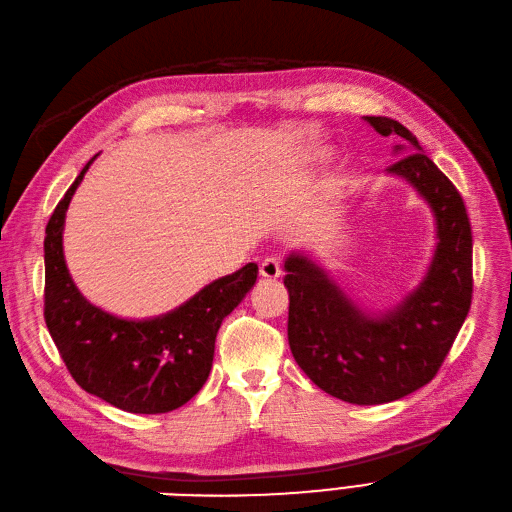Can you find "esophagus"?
Instances as JSON below:
<instances>
[{
	"label": "esophagus",
	"instance_id": "1",
	"mask_svg": "<svg viewBox=\"0 0 512 512\" xmlns=\"http://www.w3.org/2000/svg\"><path fill=\"white\" fill-rule=\"evenodd\" d=\"M282 274V268H280V261L276 257H268L263 259L261 265H259V276L265 278V280H276L280 278Z\"/></svg>",
	"mask_w": 512,
	"mask_h": 512
}]
</instances>
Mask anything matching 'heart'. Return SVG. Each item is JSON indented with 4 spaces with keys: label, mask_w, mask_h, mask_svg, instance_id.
Wrapping results in <instances>:
<instances>
[{
    "label": "heart",
    "mask_w": 512,
    "mask_h": 512,
    "mask_svg": "<svg viewBox=\"0 0 512 512\" xmlns=\"http://www.w3.org/2000/svg\"><path fill=\"white\" fill-rule=\"evenodd\" d=\"M303 157H305V161H322L328 157V148H314V150L305 152Z\"/></svg>",
    "instance_id": "b5f03b06"
}]
</instances>
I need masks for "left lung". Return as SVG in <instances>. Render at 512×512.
<instances>
[{
	"mask_svg": "<svg viewBox=\"0 0 512 512\" xmlns=\"http://www.w3.org/2000/svg\"><path fill=\"white\" fill-rule=\"evenodd\" d=\"M381 136H399L387 167L406 180L435 217L429 270L397 305L366 311L330 272L303 251L284 259L288 345L299 368L322 391L358 406L387 404L425 387L446 358L473 297V236L456 186L389 117H366Z\"/></svg>",
	"mask_w": 512,
	"mask_h": 512,
	"instance_id": "8db88e82",
	"label": "left lung"
}]
</instances>
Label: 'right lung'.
Wrapping results in <instances>:
<instances>
[{
  "label": "right lung",
  "mask_w": 512,
  "mask_h": 512,
  "mask_svg": "<svg viewBox=\"0 0 512 512\" xmlns=\"http://www.w3.org/2000/svg\"><path fill=\"white\" fill-rule=\"evenodd\" d=\"M98 157V154H96ZM87 163L54 209L46 240V324L81 389L133 414H163L184 406L209 379L217 330L257 280V263L217 278L167 314L129 320L87 301L66 268V209Z\"/></svg>",
  "instance_id": "add662e5"
}]
</instances>
